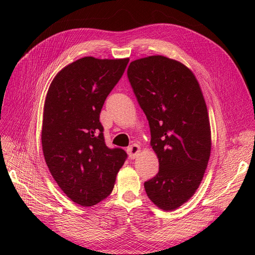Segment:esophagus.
<instances>
[{
    "label": "esophagus",
    "mask_w": 255,
    "mask_h": 255,
    "mask_svg": "<svg viewBox=\"0 0 255 255\" xmlns=\"http://www.w3.org/2000/svg\"><path fill=\"white\" fill-rule=\"evenodd\" d=\"M127 152H128V154L129 158H130V159H134V158L137 157L138 153L140 152V146L138 145V144H136V143H134V144L128 146V148L127 149Z\"/></svg>",
    "instance_id": "34e87169"
}]
</instances>
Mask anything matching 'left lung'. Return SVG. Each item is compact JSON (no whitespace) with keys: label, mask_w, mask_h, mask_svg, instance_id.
I'll use <instances>...</instances> for the list:
<instances>
[{"label":"left lung","mask_w":255,"mask_h":255,"mask_svg":"<svg viewBox=\"0 0 255 255\" xmlns=\"http://www.w3.org/2000/svg\"><path fill=\"white\" fill-rule=\"evenodd\" d=\"M128 78L149 121L159 170L144 182L164 211L181 206L201 183L211 155V128L199 83L180 61L161 55L136 59Z\"/></svg>","instance_id":"obj_1"}]
</instances>
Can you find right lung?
<instances>
[{"label":"right lung","mask_w":255,"mask_h":255,"mask_svg":"<svg viewBox=\"0 0 255 255\" xmlns=\"http://www.w3.org/2000/svg\"><path fill=\"white\" fill-rule=\"evenodd\" d=\"M128 58L83 57L60 70L44 102L42 151L49 170L73 202L92 206L113 191L128 158L106 145L100 113Z\"/></svg>","instance_id":"right-lung-1"}]
</instances>
